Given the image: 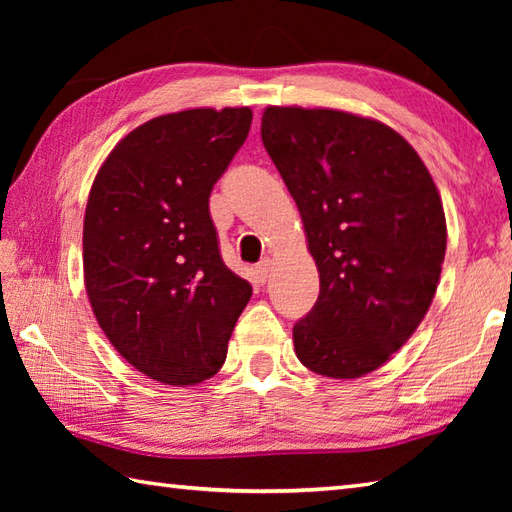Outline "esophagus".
Listing matches in <instances>:
<instances>
[{
  "mask_svg": "<svg viewBox=\"0 0 512 512\" xmlns=\"http://www.w3.org/2000/svg\"><path fill=\"white\" fill-rule=\"evenodd\" d=\"M270 273H273V262H270V259H264V262L257 264L255 275L259 281H262V284H266V281L270 279Z\"/></svg>",
  "mask_w": 512,
  "mask_h": 512,
  "instance_id": "obj_1",
  "label": "esophagus"
}]
</instances>
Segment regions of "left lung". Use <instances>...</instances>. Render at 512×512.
I'll use <instances>...</instances> for the list:
<instances>
[{
    "label": "left lung",
    "mask_w": 512,
    "mask_h": 512,
    "mask_svg": "<svg viewBox=\"0 0 512 512\" xmlns=\"http://www.w3.org/2000/svg\"><path fill=\"white\" fill-rule=\"evenodd\" d=\"M262 140L295 198L321 290L292 328L314 374L374 372L436 295L447 222L427 167L394 129L336 110L268 107Z\"/></svg>",
    "instance_id": "obj_1"
}]
</instances>
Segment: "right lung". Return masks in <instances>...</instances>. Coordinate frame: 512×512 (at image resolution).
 I'll return each instance as SVG.
<instances>
[{
    "instance_id": "1",
    "label": "right lung",
    "mask_w": 512,
    "mask_h": 512,
    "mask_svg": "<svg viewBox=\"0 0 512 512\" xmlns=\"http://www.w3.org/2000/svg\"><path fill=\"white\" fill-rule=\"evenodd\" d=\"M250 121L248 107L151 118L114 147L92 184L85 290L118 354L158 383L184 387L220 372L253 295L222 262L209 213Z\"/></svg>"
}]
</instances>
